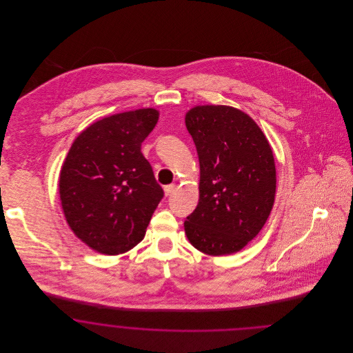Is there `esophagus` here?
I'll list each match as a JSON object with an SVG mask.
<instances>
[{
	"mask_svg": "<svg viewBox=\"0 0 353 353\" xmlns=\"http://www.w3.org/2000/svg\"><path fill=\"white\" fill-rule=\"evenodd\" d=\"M173 190H174V184L167 185V186L164 188V193H165V196H170V194L173 193Z\"/></svg>",
	"mask_w": 353,
	"mask_h": 353,
	"instance_id": "34e87169",
	"label": "esophagus"
}]
</instances>
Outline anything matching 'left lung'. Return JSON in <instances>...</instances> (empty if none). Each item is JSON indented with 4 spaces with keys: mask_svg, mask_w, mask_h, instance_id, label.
<instances>
[{
    "mask_svg": "<svg viewBox=\"0 0 353 353\" xmlns=\"http://www.w3.org/2000/svg\"><path fill=\"white\" fill-rule=\"evenodd\" d=\"M185 125L200 160V200L184 222L197 250H242L269 219L276 189L272 150L258 124L230 105H196Z\"/></svg>",
    "mask_w": 353,
    "mask_h": 353,
    "instance_id": "8db88e82",
    "label": "left lung"
}]
</instances>
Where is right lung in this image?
<instances>
[{"label": "right lung", "instance_id": "obj_1", "mask_svg": "<svg viewBox=\"0 0 353 353\" xmlns=\"http://www.w3.org/2000/svg\"><path fill=\"white\" fill-rule=\"evenodd\" d=\"M157 120L154 108L101 119L68 151L59 174L62 209L74 234L95 252L134 249L164 196L141 153Z\"/></svg>", "mask_w": 353, "mask_h": 353}]
</instances>
